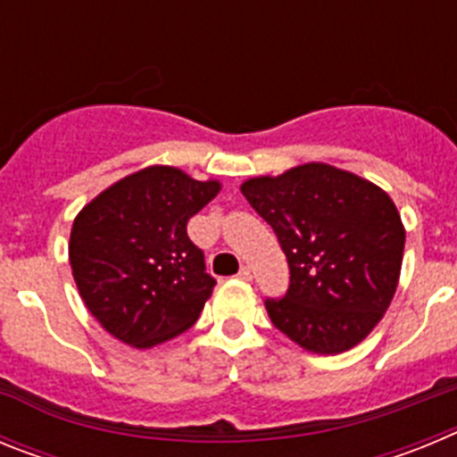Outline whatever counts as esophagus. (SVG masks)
Returning <instances> with one entry per match:
<instances>
[{
  "label": "esophagus",
  "mask_w": 457,
  "mask_h": 457,
  "mask_svg": "<svg viewBox=\"0 0 457 457\" xmlns=\"http://www.w3.org/2000/svg\"><path fill=\"white\" fill-rule=\"evenodd\" d=\"M237 278H242V281H252V270H249L247 265H242L240 272H237Z\"/></svg>",
  "instance_id": "obj_1"
}]
</instances>
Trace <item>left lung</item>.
I'll return each instance as SVG.
<instances>
[{
	"mask_svg": "<svg viewBox=\"0 0 457 457\" xmlns=\"http://www.w3.org/2000/svg\"><path fill=\"white\" fill-rule=\"evenodd\" d=\"M288 261L290 284L265 309L309 353L364 341L398 286L405 228L389 194L354 173L311 162L242 185Z\"/></svg>",
	"mask_w": 457,
	"mask_h": 457,
	"instance_id": "1",
	"label": "left lung"
}]
</instances>
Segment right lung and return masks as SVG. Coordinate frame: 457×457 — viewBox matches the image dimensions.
<instances>
[{
	"label": "right lung",
	"instance_id": "right-lung-1",
	"mask_svg": "<svg viewBox=\"0 0 457 457\" xmlns=\"http://www.w3.org/2000/svg\"><path fill=\"white\" fill-rule=\"evenodd\" d=\"M217 192V180L148 167L104 189L75 217L72 277L112 337L151 348L196 322L217 281L189 240L187 221Z\"/></svg>",
	"mask_w": 457,
	"mask_h": 457
}]
</instances>
